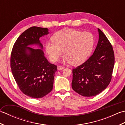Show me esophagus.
Returning <instances> with one entry per match:
<instances>
[{
    "label": "esophagus",
    "instance_id": "esophagus-1",
    "mask_svg": "<svg viewBox=\"0 0 125 125\" xmlns=\"http://www.w3.org/2000/svg\"><path fill=\"white\" fill-rule=\"evenodd\" d=\"M65 67L64 66H62V65H58L57 67V69L58 70H62L63 69H64Z\"/></svg>",
    "mask_w": 125,
    "mask_h": 125
}]
</instances>
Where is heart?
Returning a JSON list of instances; mask_svg holds the SVG:
<instances>
[{
  "label": "heart",
  "instance_id": "obj_1",
  "mask_svg": "<svg viewBox=\"0 0 125 125\" xmlns=\"http://www.w3.org/2000/svg\"><path fill=\"white\" fill-rule=\"evenodd\" d=\"M52 41L46 42L45 49L50 60L57 61L63 52V60L71 64H80L91 54L94 46V36L89 31L64 29L57 31Z\"/></svg>",
  "mask_w": 125,
  "mask_h": 125
}]
</instances>
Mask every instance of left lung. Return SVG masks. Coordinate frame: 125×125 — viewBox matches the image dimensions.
I'll use <instances>...</instances> for the list:
<instances>
[{"mask_svg":"<svg viewBox=\"0 0 125 125\" xmlns=\"http://www.w3.org/2000/svg\"><path fill=\"white\" fill-rule=\"evenodd\" d=\"M99 41L94 52L83 64L73 69V89L84 97L95 96L110 83L115 65L112 44L98 28Z\"/></svg>","mask_w":125,"mask_h":125,"instance_id":"left-lung-1","label":"left lung"}]
</instances>
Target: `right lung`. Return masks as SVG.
Wrapping results in <instances>:
<instances>
[{
    "label": "right lung",
    "instance_id": "right-lung-1",
    "mask_svg": "<svg viewBox=\"0 0 125 125\" xmlns=\"http://www.w3.org/2000/svg\"><path fill=\"white\" fill-rule=\"evenodd\" d=\"M48 33L47 28H29L19 36L10 54V68L19 88L33 98L43 97L52 90L57 65L48 62L43 50L28 47L37 44L42 48L39 39Z\"/></svg>",
    "mask_w": 125,
    "mask_h": 125
}]
</instances>
